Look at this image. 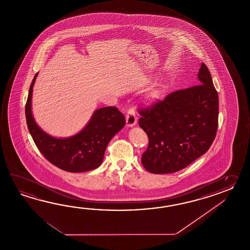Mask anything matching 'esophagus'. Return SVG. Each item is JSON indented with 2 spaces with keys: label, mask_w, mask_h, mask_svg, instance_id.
Listing matches in <instances>:
<instances>
[{
  "label": "esophagus",
  "mask_w": 250,
  "mask_h": 250,
  "mask_svg": "<svg viewBox=\"0 0 250 250\" xmlns=\"http://www.w3.org/2000/svg\"><path fill=\"white\" fill-rule=\"evenodd\" d=\"M137 122H138L137 112H135L132 108L128 109L127 116H126V123H127V127H133L134 125H136Z\"/></svg>",
  "instance_id": "obj_1"
}]
</instances>
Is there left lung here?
Listing matches in <instances>:
<instances>
[{
    "label": "left lung",
    "instance_id": "obj_1",
    "mask_svg": "<svg viewBox=\"0 0 250 250\" xmlns=\"http://www.w3.org/2000/svg\"><path fill=\"white\" fill-rule=\"evenodd\" d=\"M197 78L198 85L172 92L138 110L139 127L149 139L141 163L149 172L182 170L212 146L218 127L217 91L206 64H201Z\"/></svg>",
    "mask_w": 250,
    "mask_h": 250
}]
</instances>
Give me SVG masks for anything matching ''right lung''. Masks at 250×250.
I'll list each match as a JSON object with an SVG mask.
<instances>
[{"label":"right lung","mask_w":250,"mask_h":250,"mask_svg":"<svg viewBox=\"0 0 250 250\" xmlns=\"http://www.w3.org/2000/svg\"><path fill=\"white\" fill-rule=\"evenodd\" d=\"M38 74L29 87L25 113L28 130L38 150L51 164L66 171L83 172L96 169L103 163L108 143L125 126L124 115L116 107L100 108L78 134L69 138L52 137L41 129L32 115L33 86Z\"/></svg>","instance_id":"add662e5"}]
</instances>
